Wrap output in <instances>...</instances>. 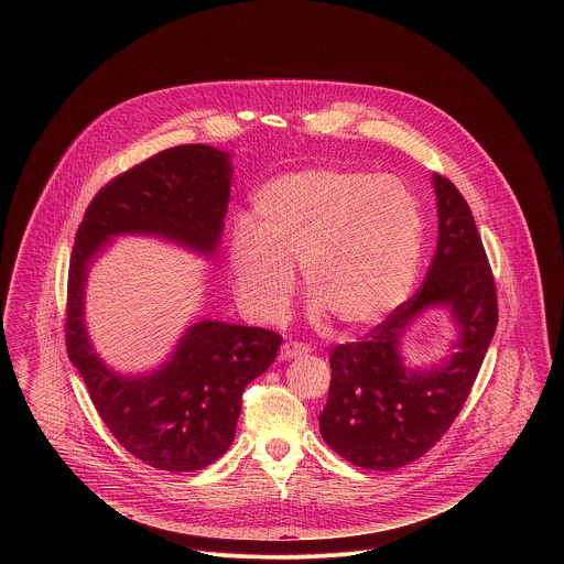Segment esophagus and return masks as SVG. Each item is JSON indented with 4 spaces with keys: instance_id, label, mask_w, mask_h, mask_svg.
I'll return each instance as SVG.
<instances>
[{
    "instance_id": "obj_1",
    "label": "esophagus",
    "mask_w": 564,
    "mask_h": 564,
    "mask_svg": "<svg viewBox=\"0 0 564 564\" xmlns=\"http://www.w3.org/2000/svg\"><path fill=\"white\" fill-rule=\"evenodd\" d=\"M308 351H311L308 345L297 343V340H291V343H284V345H282L280 356H282L284 360H291V358H300V356H304V354H308Z\"/></svg>"
}]
</instances>
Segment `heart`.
I'll use <instances>...</instances> for the list:
<instances>
[{
    "instance_id": "heart-1",
    "label": "heart",
    "mask_w": 564,
    "mask_h": 564,
    "mask_svg": "<svg viewBox=\"0 0 564 564\" xmlns=\"http://www.w3.org/2000/svg\"><path fill=\"white\" fill-rule=\"evenodd\" d=\"M251 231L232 239L242 306L258 319L284 315L293 271L323 315L345 327L384 322L410 295L423 256V213L393 175L306 169L264 184Z\"/></svg>"
}]
</instances>
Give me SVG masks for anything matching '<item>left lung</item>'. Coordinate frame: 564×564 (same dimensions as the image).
Segmentation results:
<instances>
[{
  "instance_id": "1",
  "label": "left lung",
  "mask_w": 564,
  "mask_h": 564,
  "mask_svg": "<svg viewBox=\"0 0 564 564\" xmlns=\"http://www.w3.org/2000/svg\"><path fill=\"white\" fill-rule=\"evenodd\" d=\"M438 242L423 286L362 340L332 349L323 441L371 471L414 463L449 430L467 402L497 327V295L471 208L443 175H432ZM430 307H445L459 336L430 368L402 362L399 340Z\"/></svg>"
}]
</instances>
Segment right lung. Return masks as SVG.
<instances>
[{
  "mask_svg": "<svg viewBox=\"0 0 564 564\" xmlns=\"http://www.w3.org/2000/svg\"><path fill=\"white\" fill-rule=\"evenodd\" d=\"M232 184L230 154L177 145L108 182L88 204L69 264L67 354L112 436L162 471H197L221 458L237 432L245 387L262 376L282 336L232 323L195 322L159 369L121 376L104 365L84 325V289L115 237L148 235L213 258Z\"/></svg>",
  "mask_w": 564,
  "mask_h": 564,
  "instance_id": "obj_1",
  "label": "right lung"
}]
</instances>
